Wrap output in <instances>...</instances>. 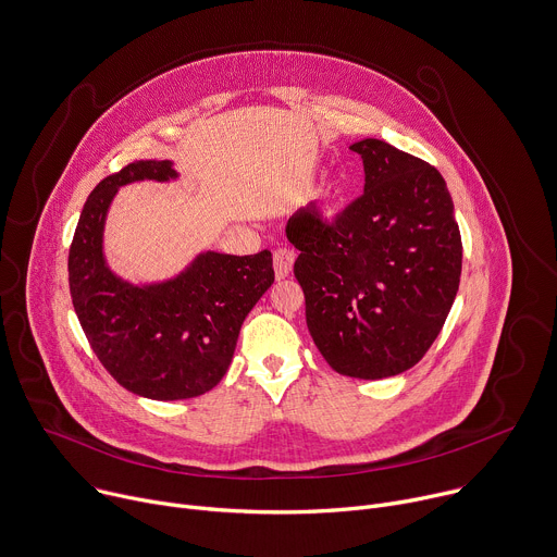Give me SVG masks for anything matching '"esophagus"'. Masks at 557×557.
I'll use <instances>...</instances> for the list:
<instances>
[{
	"label": "esophagus",
	"instance_id": "1",
	"mask_svg": "<svg viewBox=\"0 0 557 557\" xmlns=\"http://www.w3.org/2000/svg\"><path fill=\"white\" fill-rule=\"evenodd\" d=\"M292 268H294V252L287 250V248H278L274 252V274H276V278L289 276Z\"/></svg>",
	"mask_w": 557,
	"mask_h": 557
}]
</instances>
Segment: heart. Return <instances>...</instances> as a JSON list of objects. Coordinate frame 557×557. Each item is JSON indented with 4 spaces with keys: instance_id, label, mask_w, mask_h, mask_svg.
Masks as SVG:
<instances>
[{
    "instance_id": "b5f03b06",
    "label": "heart",
    "mask_w": 557,
    "mask_h": 557,
    "mask_svg": "<svg viewBox=\"0 0 557 557\" xmlns=\"http://www.w3.org/2000/svg\"><path fill=\"white\" fill-rule=\"evenodd\" d=\"M336 199H338V190H336V188H329L326 201H329V203H336Z\"/></svg>"
}]
</instances>
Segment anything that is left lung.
<instances>
[{
    "instance_id": "obj_1",
    "label": "left lung",
    "mask_w": 557,
    "mask_h": 557,
    "mask_svg": "<svg viewBox=\"0 0 557 557\" xmlns=\"http://www.w3.org/2000/svg\"><path fill=\"white\" fill-rule=\"evenodd\" d=\"M364 195L331 221L315 206L287 221L307 329L333 371L382 380L414 367L461 281V233L446 180L428 162L364 138Z\"/></svg>"
}]
</instances>
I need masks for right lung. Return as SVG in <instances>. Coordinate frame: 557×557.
<instances>
[{
  "label": "right lung",
  "instance_id": "1",
  "mask_svg": "<svg viewBox=\"0 0 557 557\" xmlns=\"http://www.w3.org/2000/svg\"><path fill=\"white\" fill-rule=\"evenodd\" d=\"M145 180L175 182L180 173L171 160H138L89 193L67 259L70 294L111 377L147 399H188L226 375L246 315L274 283L272 252L201 250L171 278H123L104 257V221L119 188Z\"/></svg>",
  "mask_w": 557,
  "mask_h": 557
}]
</instances>
